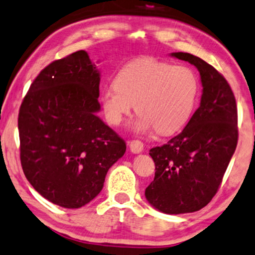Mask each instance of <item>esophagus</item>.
Here are the masks:
<instances>
[{
	"mask_svg": "<svg viewBox=\"0 0 255 255\" xmlns=\"http://www.w3.org/2000/svg\"><path fill=\"white\" fill-rule=\"evenodd\" d=\"M128 145H129L130 151L134 152V154H138V152H141L142 150H143V143L138 140L129 141L128 142Z\"/></svg>",
	"mask_w": 255,
	"mask_h": 255,
	"instance_id": "1",
	"label": "esophagus"
}]
</instances>
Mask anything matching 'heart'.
<instances>
[{"label":"heart","instance_id":"obj_1","mask_svg":"<svg viewBox=\"0 0 255 255\" xmlns=\"http://www.w3.org/2000/svg\"><path fill=\"white\" fill-rule=\"evenodd\" d=\"M113 85L100 93L105 118L119 126L133 110L140 117L137 131L152 128L168 135L184 127L195 110L199 92L198 78L188 66L144 58L121 67Z\"/></svg>","mask_w":255,"mask_h":255}]
</instances>
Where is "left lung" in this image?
Here are the masks:
<instances>
[{"mask_svg": "<svg viewBox=\"0 0 255 255\" xmlns=\"http://www.w3.org/2000/svg\"><path fill=\"white\" fill-rule=\"evenodd\" d=\"M172 57L197 67L201 105L178 135L150 149L155 177L145 198L168 215L195 212L211 202L238 143V110L229 83L204 60L186 52Z\"/></svg>", "mask_w": 255, "mask_h": 255, "instance_id": "1", "label": "left lung"}]
</instances>
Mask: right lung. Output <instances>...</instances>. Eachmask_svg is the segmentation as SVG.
<instances>
[{
    "instance_id": "right-lung-1",
    "label": "right lung",
    "mask_w": 255,
    "mask_h": 255,
    "mask_svg": "<svg viewBox=\"0 0 255 255\" xmlns=\"http://www.w3.org/2000/svg\"><path fill=\"white\" fill-rule=\"evenodd\" d=\"M100 73L86 51L54 60L32 81L18 113L25 177L53 204L79 209L99 195L126 142L98 117Z\"/></svg>"
}]
</instances>
